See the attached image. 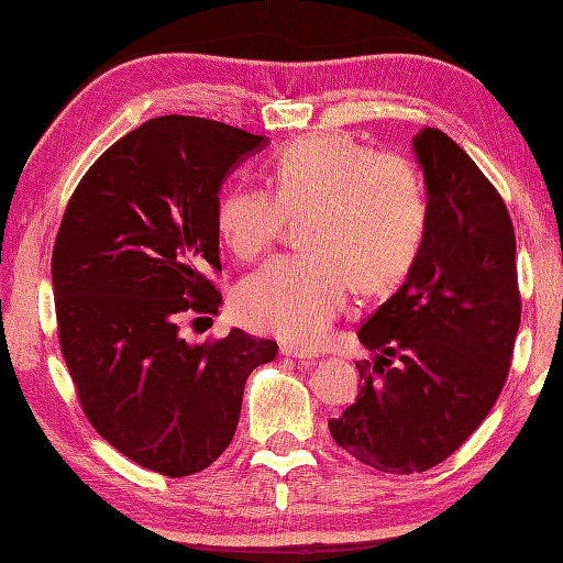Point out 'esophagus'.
Segmentation results:
<instances>
[{
  "label": "esophagus",
  "mask_w": 563,
  "mask_h": 563,
  "mask_svg": "<svg viewBox=\"0 0 563 563\" xmlns=\"http://www.w3.org/2000/svg\"><path fill=\"white\" fill-rule=\"evenodd\" d=\"M280 355L295 357V361H312V357H314V353H309V351H305V349H297V345H283Z\"/></svg>",
  "instance_id": "obj_1"
}]
</instances>
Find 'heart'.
Returning a JSON list of instances; mask_svg holds the SVG:
<instances>
[{"label":"heart","mask_w":563,"mask_h":563,"mask_svg":"<svg viewBox=\"0 0 563 563\" xmlns=\"http://www.w3.org/2000/svg\"><path fill=\"white\" fill-rule=\"evenodd\" d=\"M268 188L236 186L218 208L222 242L256 258L300 218L305 254L268 261L239 283L234 307L246 327L312 345L349 302L353 280L385 290L421 254L428 200L413 166L377 154L345 133H314L285 145Z\"/></svg>","instance_id":"b5f03b06"}]
</instances>
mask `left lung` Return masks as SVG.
Returning <instances> with one entry per match:
<instances>
[{
	"label": "left lung",
	"mask_w": 563,
	"mask_h": 563,
	"mask_svg": "<svg viewBox=\"0 0 563 563\" xmlns=\"http://www.w3.org/2000/svg\"><path fill=\"white\" fill-rule=\"evenodd\" d=\"M428 222L401 288L357 331L373 361L361 394L329 430L387 474L440 464L492 411L520 327L516 230L504 198L457 142L435 128L411 140Z\"/></svg>",
	"instance_id": "1"
}]
</instances>
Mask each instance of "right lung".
<instances>
[{
    "mask_svg": "<svg viewBox=\"0 0 563 563\" xmlns=\"http://www.w3.org/2000/svg\"><path fill=\"white\" fill-rule=\"evenodd\" d=\"M268 137L162 115L84 174L53 249L63 349L81 409L103 440L164 476L202 472L230 445L246 377L278 343L232 329L188 343L186 312L218 314L220 190Z\"/></svg>",
    "mask_w": 563,
    "mask_h": 563,
    "instance_id": "add662e5",
    "label": "right lung"
}]
</instances>
